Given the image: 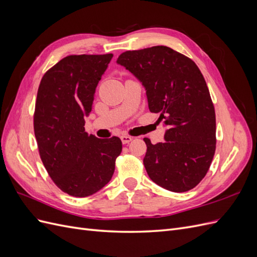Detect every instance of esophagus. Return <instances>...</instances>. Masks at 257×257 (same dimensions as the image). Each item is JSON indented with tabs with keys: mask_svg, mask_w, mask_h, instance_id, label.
Instances as JSON below:
<instances>
[{
	"mask_svg": "<svg viewBox=\"0 0 257 257\" xmlns=\"http://www.w3.org/2000/svg\"><path fill=\"white\" fill-rule=\"evenodd\" d=\"M121 142H122V144H128L130 142H132L133 141V137H131V136H127V135H122L121 137Z\"/></svg>",
	"mask_w": 257,
	"mask_h": 257,
	"instance_id": "obj_1",
	"label": "esophagus"
}]
</instances>
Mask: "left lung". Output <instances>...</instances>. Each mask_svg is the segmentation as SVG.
I'll list each match as a JSON object with an SVG mask.
<instances>
[{"label": "left lung", "instance_id": "obj_1", "mask_svg": "<svg viewBox=\"0 0 257 257\" xmlns=\"http://www.w3.org/2000/svg\"><path fill=\"white\" fill-rule=\"evenodd\" d=\"M116 63L142 82L151 112L160 113L165 142L144 138V165L151 180L186 192L203 180L215 151V112L203 74L194 62L166 46L125 51Z\"/></svg>", "mask_w": 257, "mask_h": 257}]
</instances>
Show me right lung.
Here are the masks:
<instances>
[{"instance_id": "obj_1", "label": "right lung", "mask_w": 257, "mask_h": 257, "mask_svg": "<svg viewBox=\"0 0 257 257\" xmlns=\"http://www.w3.org/2000/svg\"><path fill=\"white\" fill-rule=\"evenodd\" d=\"M113 57L68 56L46 73L37 91L34 133L43 164L59 189L87 197L110 181L120 138H96L84 132L95 90Z\"/></svg>"}]
</instances>
